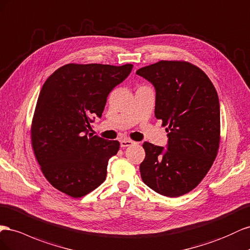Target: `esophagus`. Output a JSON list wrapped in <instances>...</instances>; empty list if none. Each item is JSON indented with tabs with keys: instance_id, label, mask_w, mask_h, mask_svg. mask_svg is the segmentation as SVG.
I'll use <instances>...</instances> for the list:
<instances>
[{
	"instance_id": "34e87169",
	"label": "esophagus",
	"mask_w": 250,
	"mask_h": 250,
	"mask_svg": "<svg viewBox=\"0 0 250 250\" xmlns=\"http://www.w3.org/2000/svg\"><path fill=\"white\" fill-rule=\"evenodd\" d=\"M135 142L133 140H130V139H123L120 141V146L121 147H126V146H130L132 145H134Z\"/></svg>"
}]
</instances>
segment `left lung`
Here are the masks:
<instances>
[{
	"label": "left lung",
	"instance_id": "8db88e82",
	"mask_svg": "<svg viewBox=\"0 0 250 250\" xmlns=\"http://www.w3.org/2000/svg\"><path fill=\"white\" fill-rule=\"evenodd\" d=\"M136 73L156 89L155 116L167 126V149L145 142L142 181L170 198L188 194L202 181L220 146V104L203 71L185 61H160Z\"/></svg>",
	"mask_w": 250,
	"mask_h": 250
}]
</instances>
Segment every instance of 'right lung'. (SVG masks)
<instances>
[{"label": "right lung", "mask_w": 250, "mask_h": 250, "mask_svg": "<svg viewBox=\"0 0 250 250\" xmlns=\"http://www.w3.org/2000/svg\"><path fill=\"white\" fill-rule=\"evenodd\" d=\"M132 67L67 63L42 84L30 127L31 146L54 188L81 198L105 180L108 161L120 145L92 136L90 124L92 117L102 116L106 97Z\"/></svg>", "instance_id": "add662e5"}]
</instances>
